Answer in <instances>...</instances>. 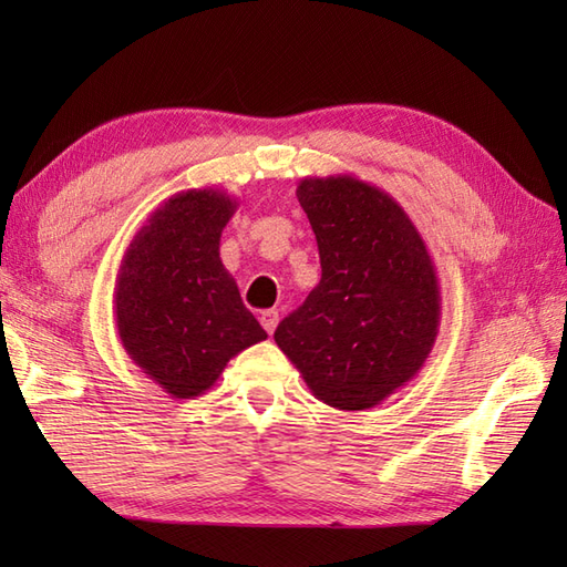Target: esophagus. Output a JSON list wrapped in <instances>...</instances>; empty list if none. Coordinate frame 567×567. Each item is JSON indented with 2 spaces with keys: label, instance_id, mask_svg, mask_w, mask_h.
I'll list each match as a JSON object with an SVG mask.
<instances>
[{
  "label": "esophagus",
  "instance_id": "obj_1",
  "mask_svg": "<svg viewBox=\"0 0 567 567\" xmlns=\"http://www.w3.org/2000/svg\"><path fill=\"white\" fill-rule=\"evenodd\" d=\"M277 321H280V315H277L275 309H265V311H260V323H262V329L268 331V333H272V331L277 329Z\"/></svg>",
  "mask_w": 567,
  "mask_h": 567
}]
</instances>
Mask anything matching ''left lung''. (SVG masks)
<instances>
[{
  "label": "left lung",
  "instance_id": "left-lung-1",
  "mask_svg": "<svg viewBox=\"0 0 567 567\" xmlns=\"http://www.w3.org/2000/svg\"><path fill=\"white\" fill-rule=\"evenodd\" d=\"M297 199L315 228L321 280L280 321L275 343L317 400L363 412L414 380L433 351L436 265L400 202L375 185L305 177Z\"/></svg>",
  "mask_w": 567,
  "mask_h": 567
}]
</instances>
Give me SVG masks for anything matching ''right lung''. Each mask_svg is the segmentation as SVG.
Listing matches in <instances>:
<instances>
[{"instance_id":"1","label":"right lung","mask_w":567,"mask_h":567,"mask_svg":"<svg viewBox=\"0 0 567 567\" xmlns=\"http://www.w3.org/2000/svg\"><path fill=\"white\" fill-rule=\"evenodd\" d=\"M236 209V197L221 189L177 192L138 228L118 265V339L175 400L204 394L228 360L268 339L219 258Z\"/></svg>"}]
</instances>
